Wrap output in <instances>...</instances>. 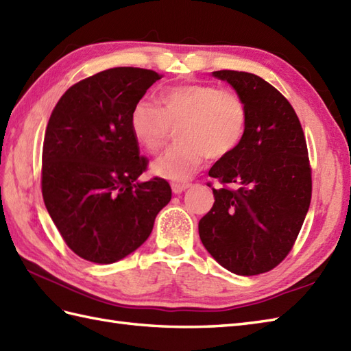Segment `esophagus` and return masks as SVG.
<instances>
[{"mask_svg": "<svg viewBox=\"0 0 351 351\" xmlns=\"http://www.w3.org/2000/svg\"><path fill=\"white\" fill-rule=\"evenodd\" d=\"M189 187H191L189 183H173V184H171V189H173V192L176 195L184 192L186 189H189Z\"/></svg>", "mask_w": 351, "mask_h": 351, "instance_id": "esophagus-1", "label": "esophagus"}]
</instances>
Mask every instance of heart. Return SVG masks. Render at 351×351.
<instances>
[{"label": "heart", "instance_id": "obj_1", "mask_svg": "<svg viewBox=\"0 0 351 351\" xmlns=\"http://www.w3.org/2000/svg\"><path fill=\"white\" fill-rule=\"evenodd\" d=\"M160 108L138 101L130 117L136 143L149 153L159 152L171 128H178L182 144L169 149L152 164V173L174 183H184L198 173L207 155L223 158L241 143L247 126L244 101L234 92L213 84H180L159 93Z\"/></svg>", "mask_w": 351, "mask_h": 351}]
</instances>
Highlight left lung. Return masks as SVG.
Segmentation results:
<instances>
[{
  "mask_svg": "<svg viewBox=\"0 0 351 351\" xmlns=\"http://www.w3.org/2000/svg\"><path fill=\"white\" fill-rule=\"evenodd\" d=\"M247 108L241 143L208 176L235 189H213L199 238L221 267L238 276L271 271L289 254L311 202V168L304 131L290 102L259 75L221 70Z\"/></svg>",
  "mask_w": 351,
  "mask_h": 351,
  "instance_id": "left-lung-1",
  "label": "left lung"
}]
</instances>
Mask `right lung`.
Returning <instances> with one entry per match:
<instances>
[{"mask_svg": "<svg viewBox=\"0 0 351 351\" xmlns=\"http://www.w3.org/2000/svg\"><path fill=\"white\" fill-rule=\"evenodd\" d=\"M162 74L116 66L68 89L52 111L43 143L41 191L59 234L80 258L114 263L152 234L171 201L164 178L138 182L147 168L130 117Z\"/></svg>", "mask_w": 351, "mask_h": 351, "instance_id": "right-lung-1", "label": "right lung"}]
</instances>
